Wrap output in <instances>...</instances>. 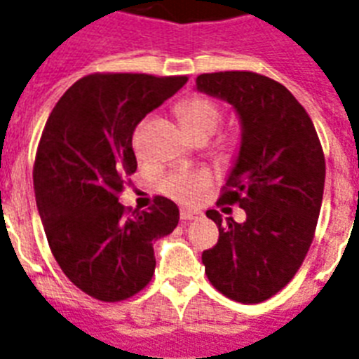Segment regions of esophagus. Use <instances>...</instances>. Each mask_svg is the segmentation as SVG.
Instances as JSON below:
<instances>
[{
  "label": "esophagus",
  "mask_w": 359,
  "mask_h": 359,
  "mask_svg": "<svg viewBox=\"0 0 359 359\" xmlns=\"http://www.w3.org/2000/svg\"><path fill=\"white\" fill-rule=\"evenodd\" d=\"M198 216H200V212H198V211H191V209H182V211H180V218H182V222L196 220Z\"/></svg>",
  "instance_id": "obj_1"
}]
</instances>
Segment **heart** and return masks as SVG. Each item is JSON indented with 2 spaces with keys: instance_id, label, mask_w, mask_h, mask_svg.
I'll list each match as a JSON object with an SVG mask.
<instances>
[{
  "instance_id": "heart-1",
  "label": "heart",
  "mask_w": 359,
  "mask_h": 359,
  "mask_svg": "<svg viewBox=\"0 0 359 359\" xmlns=\"http://www.w3.org/2000/svg\"><path fill=\"white\" fill-rule=\"evenodd\" d=\"M176 114L185 132L194 141H207L218 130L222 123V109L207 95H191L176 106ZM240 148V135L236 132H224L218 135L212 147V154L220 161H229ZM212 183V174L205 168L196 170H174L159 182V191L165 196L180 203H194L201 192Z\"/></svg>"
}]
</instances>
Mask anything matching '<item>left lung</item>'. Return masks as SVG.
<instances>
[{
	"label": "left lung",
	"mask_w": 359,
	"mask_h": 359,
	"mask_svg": "<svg viewBox=\"0 0 359 359\" xmlns=\"http://www.w3.org/2000/svg\"><path fill=\"white\" fill-rule=\"evenodd\" d=\"M198 90L226 99L242 121V147L218 205H240L244 224L222 222L216 245L201 253L207 279L236 303L273 297L293 279L312 245L325 154L306 109L283 84L253 71H218L196 79Z\"/></svg>",
	"instance_id": "left-lung-1"
}]
</instances>
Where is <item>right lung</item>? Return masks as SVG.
<instances>
[{
    "mask_svg": "<svg viewBox=\"0 0 359 359\" xmlns=\"http://www.w3.org/2000/svg\"><path fill=\"white\" fill-rule=\"evenodd\" d=\"M189 76L93 73L56 102L41 132L32 182L47 242L60 269L90 297L117 303L152 280V242L172 233L180 209L163 196L148 211L119 194L137 170L133 130Z\"/></svg>",
    "mask_w": 359,
    "mask_h": 359,
    "instance_id": "add662e5",
    "label": "right lung"
}]
</instances>
